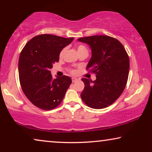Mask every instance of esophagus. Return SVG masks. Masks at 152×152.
<instances>
[{
  "label": "esophagus",
  "mask_w": 152,
  "mask_h": 152,
  "mask_svg": "<svg viewBox=\"0 0 152 152\" xmlns=\"http://www.w3.org/2000/svg\"><path fill=\"white\" fill-rule=\"evenodd\" d=\"M76 81H77V78H75V77H72V82H76Z\"/></svg>",
  "instance_id": "esophagus-1"
}]
</instances>
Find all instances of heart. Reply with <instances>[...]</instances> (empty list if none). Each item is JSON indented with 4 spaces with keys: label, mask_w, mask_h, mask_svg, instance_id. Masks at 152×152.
I'll list each match as a JSON object with an SVG mask.
<instances>
[{
    "label": "heart",
    "mask_w": 152,
    "mask_h": 152,
    "mask_svg": "<svg viewBox=\"0 0 152 152\" xmlns=\"http://www.w3.org/2000/svg\"><path fill=\"white\" fill-rule=\"evenodd\" d=\"M77 50L78 54H80L82 53H84V52H87V53H88V51H87V49L86 48V47H85L84 45H78ZM64 51H65V49H63L61 52H60V53H59V57H61L62 56H63L64 53ZM70 72H71L72 73H75V70H70Z\"/></svg>",
    "instance_id": "heart-1"
}]
</instances>
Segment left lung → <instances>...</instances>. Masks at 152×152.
I'll list each match as a JSON object with an SVG mask.
<instances>
[{
	"label": "left lung",
	"instance_id": "8db88e82",
	"mask_svg": "<svg viewBox=\"0 0 152 152\" xmlns=\"http://www.w3.org/2000/svg\"><path fill=\"white\" fill-rule=\"evenodd\" d=\"M90 45L92 56L86 70L96 75L95 81L82 78L81 98L88 107L104 109L120 96L127 82L129 58L121 43L109 36L96 35L78 39Z\"/></svg>",
	"mask_w": 152,
	"mask_h": 152
}]
</instances>
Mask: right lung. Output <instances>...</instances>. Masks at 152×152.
I'll use <instances>...</instances> for the list:
<instances>
[{"label": "right lung", "instance_id": "add662e5", "mask_svg": "<svg viewBox=\"0 0 152 152\" xmlns=\"http://www.w3.org/2000/svg\"><path fill=\"white\" fill-rule=\"evenodd\" d=\"M74 38L40 34L26 43L20 54L18 74L24 94L34 106L52 110L63 100L71 84V78L64 75L53 79V64L59 61V53Z\"/></svg>", "mask_w": 152, "mask_h": 152}]
</instances>
